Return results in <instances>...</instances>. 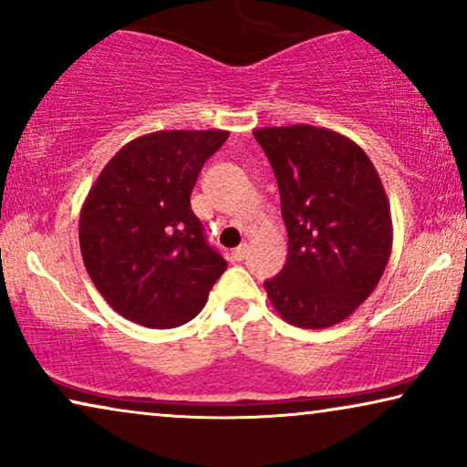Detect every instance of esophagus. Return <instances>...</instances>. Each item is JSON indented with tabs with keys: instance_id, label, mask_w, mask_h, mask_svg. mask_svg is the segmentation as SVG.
Wrapping results in <instances>:
<instances>
[{
	"instance_id": "obj_1",
	"label": "esophagus",
	"mask_w": 467,
	"mask_h": 467,
	"mask_svg": "<svg viewBox=\"0 0 467 467\" xmlns=\"http://www.w3.org/2000/svg\"><path fill=\"white\" fill-rule=\"evenodd\" d=\"M246 254H248V244H240L238 248H234L232 259H234V261H244Z\"/></svg>"
}]
</instances>
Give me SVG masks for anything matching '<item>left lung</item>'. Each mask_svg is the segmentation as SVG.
Segmentation results:
<instances>
[{
  "label": "left lung",
  "mask_w": 467,
  "mask_h": 467,
  "mask_svg": "<svg viewBox=\"0 0 467 467\" xmlns=\"http://www.w3.org/2000/svg\"><path fill=\"white\" fill-rule=\"evenodd\" d=\"M280 191L286 264L267 297L286 323L325 329L348 318L379 285L391 257V208L359 144L327 127L254 130Z\"/></svg>",
  "instance_id": "left-lung-1"
}]
</instances>
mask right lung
Here are the masks:
<instances>
[{
	"label": "right lung",
	"mask_w": 467,
	"mask_h": 467,
	"mask_svg": "<svg viewBox=\"0 0 467 467\" xmlns=\"http://www.w3.org/2000/svg\"><path fill=\"white\" fill-rule=\"evenodd\" d=\"M227 138L223 130L146 133L99 171L80 210V253L120 317L171 329L200 315L227 261L208 246L189 200Z\"/></svg>",
	"instance_id": "right-lung-1"
}]
</instances>
